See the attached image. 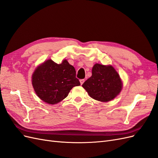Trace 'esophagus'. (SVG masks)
<instances>
[{
  "mask_svg": "<svg viewBox=\"0 0 158 158\" xmlns=\"http://www.w3.org/2000/svg\"><path fill=\"white\" fill-rule=\"evenodd\" d=\"M84 79H81V80H80V84H81V85L82 84H83V83L84 82Z\"/></svg>",
  "mask_w": 158,
  "mask_h": 158,
  "instance_id": "obj_1",
  "label": "esophagus"
}]
</instances>
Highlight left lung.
<instances>
[{
	"label": "left lung",
	"instance_id": "left-lung-1",
	"mask_svg": "<svg viewBox=\"0 0 158 158\" xmlns=\"http://www.w3.org/2000/svg\"><path fill=\"white\" fill-rule=\"evenodd\" d=\"M91 98L107 102L115 98L122 89L120 76L111 66L95 64L92 75L82 84Z\"/></svg>",
	"mask_w": 158,
	"mask_h": 158
}]
</instances>
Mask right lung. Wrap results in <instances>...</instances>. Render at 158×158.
Listing matches in <instances>:
<instances>
[{
	"label": "right lung",
	"mask_w": 158,
	"mask_h": 158,
	"mask_svg": "<svg viewBox=\"0 0 158 158\" xmlns=\"http://www.w3.org/2000/svg\"><path fill=\"white\" fill-rule=\"evenodd\" d=\"M32 85L38 97L52 105L66 98L70 89L80 85V82L76 77L74 67L67 60L57 64L48 60L33 74Z\"/></svg>",
	"instance_id": "1"
}]
</instances>
